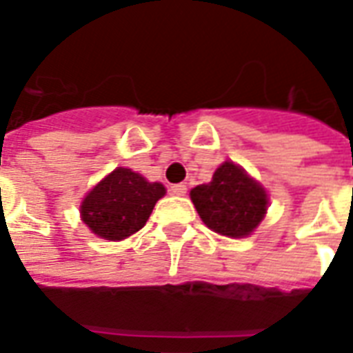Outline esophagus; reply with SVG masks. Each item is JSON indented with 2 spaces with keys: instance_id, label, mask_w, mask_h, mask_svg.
Listing matches in <instances>:
<instances>
[{
  "instance_id": "obj_1",
  "label": "esophagus",
  "mask_w": 353,
  "mask_h": 353,
  "mask_svg": "<svg viewBox=\"0 0 353 353\" xmlns=\"http://www.w3.org/2000/svg\"><path fill=\"white\" fill-rule=\"evenodd\" d=\"M170 192H172V194H176V196H183L185 192H187V185L183 183L172 185V187H170Z\"/></svg>"
}]
</instances>
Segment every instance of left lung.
Here are the masks:
<instances>
[{
    "mask_svg": "<svg viewBox=\"0 0 353 353\" xmlns=\"http://www.w3.org/2000/svg\"><path fill=\"white\" fill-rule=\"evenodd\" d=\"M191 200L206 227L229 238L250 236L268 208V194L242 166L223 162L210 183L196 185Z\"/></svg>",
    "mask_w": 353,
    "mask_h": 353,
    "instance_id": "8db88e82",
    "label": "left lung"
}]
</instances>
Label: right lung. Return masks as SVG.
Masks as SVG:
<instances>
[{"label": "right lung", "instance_id": "right-lung-1", "mask_svg": "<svg viewBox=\"0 0 353 353\" xmlns=\"http://www.w3.org/2000/svg\"><path fill=\"white\" fill-rule=\"evenodd\" d=\"M164 194L162 183H151L130 168H117L83 199L81 219L96 236L124 240L145 225Z\"/></svg>", "mask_w": 353, "mask_h": 353}]
</instances>
